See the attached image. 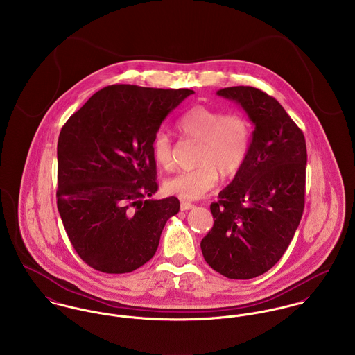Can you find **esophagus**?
Listing matches in <instances>:
<instances>
[{
    "mask_svg": "<svg viewBox=\"0 0 355 355\" xmlns=\"http://www.w3.org/2000/svg\"><path fill=\"white\" fill-rule=\"evenodd\" d=\"M194 207L196 206L193 203L186 202V201H182V203H180V209L182 210H190V209H194Z\"/></svg>",
    "mask_w": 355,
    "mask_h": 355,
    "instance_id": "esophagus-1",
    "label": "esophagus"
}]
</instances>
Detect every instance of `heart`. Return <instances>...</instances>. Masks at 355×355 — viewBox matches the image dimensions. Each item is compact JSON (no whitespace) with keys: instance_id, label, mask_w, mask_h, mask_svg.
Listing matches in <instances>:
<instances>
[{"instance_id":"heart-1","label":"heart","mask_w":355,"mask_h":355,"mask_svg":"<svg viewBox=\"0 0 355 355\" xmlns=\"http://www.w3.org/2000/svg\"><path fill=\"white\" fill-rule=\"evenodd\" d=\"M179 132L198 139L197 166L182 171L165 182V190L182 200L205 197L218 180L236 175L245 165L252 148V125L241 113H224L217 107L194 105L176 123ZM153 157L164 169L173 166L171 137L158 131L152 142Z\"/></svg>"}]
</instances>
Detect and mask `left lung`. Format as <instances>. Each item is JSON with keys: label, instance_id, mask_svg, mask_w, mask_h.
<instances>
[{"label": "left lung", "instance_id": "left-lung-1", "mask_svg": "<svg viewBox=\"0 0 355 355\" xmlns=\"http://www.w3.org/2000/svg\"><path fill=\"white\" fill-rule=\"evenodd\" d=\"M254 124L242 169L210 205L213 228L201 242L205 261L228 279H253L286 253L304 206L306 142L284 107L266 93L235 86L217 92Z\"/></svg>", "mask_w": 355, "mask_h": 355}]
</instances>
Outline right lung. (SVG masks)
Listing matches in <instances>:
<instances>
[{
    "mask_svg": "<svg viewBox=\"0 0 355 355\" xmlns=\"http://www.w3.org/2000/svg\"><path fill=\"white\" fill-rule=\"evenodd\" d=\"M193 90L112 85L61 128L57 207L79 257L103 273H128L157 252L180 203L153 200L152 142L165 117Z\"/></svg>",
    "mask_w": 355,
    "mask_h": 355,
    "instance_id": "right-lung-1",
    "label": "right lung"
}]
</instances>
